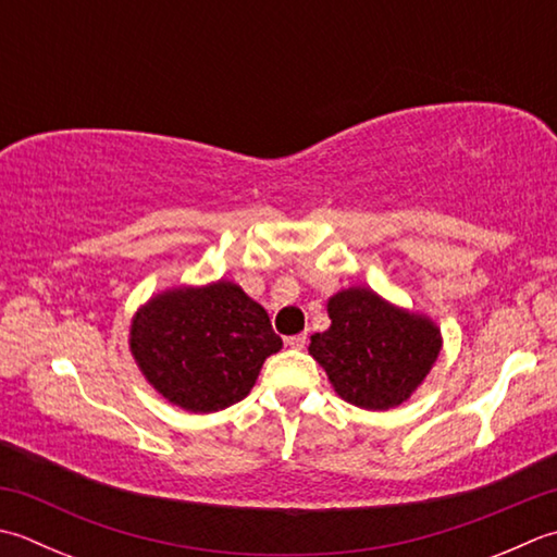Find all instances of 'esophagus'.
I'll list each match as a JSON object with an SVG mask.
<instances>
[{
  "label": "esophagus",
  "mask_w": 557,
  "mask_h": 557,
  "mask_svg": "<svg viewBox=\"0 0 557 557\" xmlns=\"http://www.w3.org/2000/svg\"><path fill=\"white\" fill-rule=\"evenodd\" d=\"M287 345L294 347V350H304V345H307V333L289 335V337H287Z\"/></svg>",
  "instance_id": "1"
}]
</instances>
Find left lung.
Masks as SVG:
<instances>
[{
	"mask_svg": "<svg viewBox=\"0 0 557 557\" xmlns=\"http://www.w3.org/2000/svg\"><path fill=\"white\" fill-rule=\"evenodd\" d=\"M329 315L331 329L311 335L309 355L335 394L357 408H398L442 352V331L430 315L396 307L369 287L335 292Z\"/></svg>",
	"mask_w": 557,
	"mask_h": 557,
	"instance_id": "8db88e82",
	"label": "left lung"
}]
</instances>
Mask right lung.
Masks as SVG:
<instances>
[{"label": "right lung", "mask_w": 557, "mask_h": 557, "mask_svg": "<svg viewBox=\"0 0 557 557\" xmlns=\"http://www.w3.org/2000/svg\"><path fill=\"white\" fill-rule=\"evenodd\" d=\"M282 350L268 311L228 280L154 294L129 323V352L159 396L188 412L244 400Z\"/></svg>", "instance_id": "obj_1"}]
</instances>
